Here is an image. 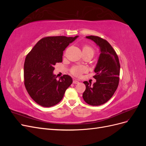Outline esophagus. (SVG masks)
Returning <instances> with one entry per match:
<instances>
[{"mask_svg":"<svg viewBox=\"0 0 146 146\" xmlns=\"http://www.w3.org/2000/svg\"><path fill=\"white\" fill-rule=\"evenodd\" d=\"M79 83V82L77 81V80H75V79H74V80H73V83H74V84H77V83Z\"/></svg>","mask_w":146,"mask_h":146,"instance_id":"34e87169","label":"esophagus"}]
</instances>
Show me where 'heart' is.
<instances>
[{
    "label": "heart",
    "instance_id": "heart-1",
    "mask_svg": "<svg viewBox=\"0 0 146 146\" xmlns=\"http://www.w3.org/2000/svg\"><path fill=\"white\" fill-rule=\"evenodd\" d=\"M82 51L84 55H90L91 56H93L95 50L94 48L88 45H84L82 47ZM86 68L83 66L75 65L70 69V72L75 77H80L81 75L86 71Z\"/></svg>",
    "mask_w": 146,
    "mask_h": 146
}]
</instances>
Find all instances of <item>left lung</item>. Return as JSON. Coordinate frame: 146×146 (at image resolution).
I'll return each instance as SVG.
<instances>
[{"instance_id":"8db88e82","label":"left lung","mask_w":146,"mask_h":146,"mask_svg":"<svg viewBox=\"0 0 146 146\" xmlns=\"http://www.w3.org/2000/svg\"><path fill=\"white\" fill-rule=\"evenodd\" d=\"M86 38L94 41L100 47L101 54L94 69L96 74L93 77L96 82L93 85L87 81L83 82L86 90L83 94V98L88 104L99 106L111 99L117 90L120 63L115 50L107 40L92 35Z\"/></svg>"}]
</instances>
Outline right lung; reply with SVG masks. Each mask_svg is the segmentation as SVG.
<instances>
[{
	"instance_id": "1",
	"label": "right lung",
	"mask_w": 146,
	"mask_h": 146,
	"mask_svg": "<svg viewBox=\"0 0 146 146\" xmlns=\"http://www.w3.org/2000/svg\"><path fill=\"white\" fill-rule=\"evenodd\" d=\"M78 36H47L41 39L25 57L24 82L29 94L42 107L55 105L63 99L72 83L68 75L57 80L53 74L57 63H61L65 48Z\"/></svg>"
}]
</instances>
